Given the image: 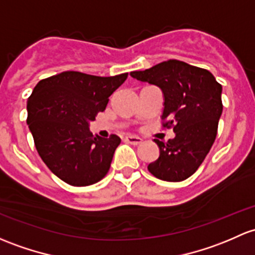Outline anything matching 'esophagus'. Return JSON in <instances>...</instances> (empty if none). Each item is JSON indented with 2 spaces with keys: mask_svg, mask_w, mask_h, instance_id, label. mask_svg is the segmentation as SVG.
I'll use <instances>...</instances> for the list:
<instances>
[{
  "mask_svg": "<svg viewBox=\"0 0 255 255\" xmlns=\"http://www.w3.org/2000/svg\"><path fill=\"white\" fill-rule=\"evenodd\" d=\"M125 140L127 141V143L129 144H133V145H139V144L141 143V138H139V136H134V135H127L125 138Z\"/></svg>",
  "mask_w": 255,
  "mask_h": 255,
  "instance_id": "esophagus-1",
  "label": "esophagus"
}]
</instances>
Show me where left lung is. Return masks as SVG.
<instances>
[{"label": "left lung", "instance_id": "obj_1", "mask_svg": "<svg viewBox=\"0 0 255 255\" xmlns=\"http://www.w3.org/2000/svg\"><path fill=\"white\" fill-rule=\"evenodd\" d=\"M130 76L161 89L163 127H173L176 133L166 143L154 139L160 155L148 165L149 172L162 181H184L202 165L215 141L222 87L209 71L178 60L130 72Z\"/></svg>", "mask_w": 255, "mask_h": 255}]
</instances>
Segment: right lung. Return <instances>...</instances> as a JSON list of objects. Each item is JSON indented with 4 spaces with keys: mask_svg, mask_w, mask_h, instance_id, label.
<instances>
[{
    "mask_svg": "<svg viewBox=\"0 0 255 255\" xmlns=\"http://www.w3.org/2000/svg\"><path fill=\"white\" fill-rule=\"evenodd\" d=\"M127 73L98 77L68 71L40 80L26 103L29 126L42 161L76 187L90 186L109 172L121 138L90 133L96 114L106 109Z\"/></svg>",
    "mask_w": 255,
    "mask_h": 255,
    "instance_id": "add662e5",
    "label": "right lung"
}]
</instances>
